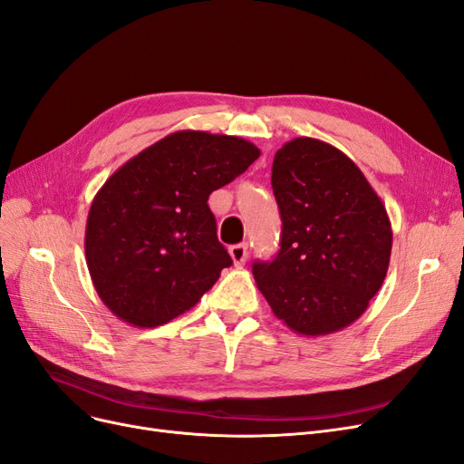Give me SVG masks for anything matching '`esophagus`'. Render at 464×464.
Returning <instances> with one entry per match:
<instances>
[{
	"label": "esophagus",
	"instance_id": "34e87169",
	"mask_svg": "<svg viewBox=\"0 0 464 464\" xmlns=\"http://www.w3.org/2000/svg\"><path fill=\"white\" fill-rule=\"evenodd\" d=\"M230 256L236 266H242L247 261V246L246 244H237L230 247Z\"/></svg>",
	"mask_w": 464,
	"mask_h": 464
}]
</instances>
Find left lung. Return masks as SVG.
<instances>
[{"mask_svg": "<svg viewBox=\"0 0 464 464\" xmlns=\"http://www.w3.org/2000/svg\"><path fill=\"white\" fill-rule=\"evenodd\" d=\"M280 251L253 263L258 291L277 320L306 337L354 324L381 289L392 227L384 203L339 148L299 137L274 156Z\"/></svg>", "mask_w": 464, "mask_h": 464, "instance_id": "obj_1", "label": "left lung"}]
</instances>
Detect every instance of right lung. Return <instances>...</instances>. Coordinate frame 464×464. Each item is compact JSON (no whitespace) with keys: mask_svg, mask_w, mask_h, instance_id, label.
Returning a JSON list of instances; mask_svg holds the SVG:
<instances>
[{"mask_svg":"<svg viewBox=\"0 0 464 464\" xmlns=\"http://www.w3.org/2000/svg\"><path fill=\"white\" fill-rule=\"evenodd\" d=\"M261 150L239 137L177 131L144 148L91 203L85 258L101 301L135 327L190 310L232 265L218 242L209 194Z\"/></svg>","mask_w":464,"mask_h":464,"instance_id":"right-lung-1","label":"right lung"}]
</instances>
